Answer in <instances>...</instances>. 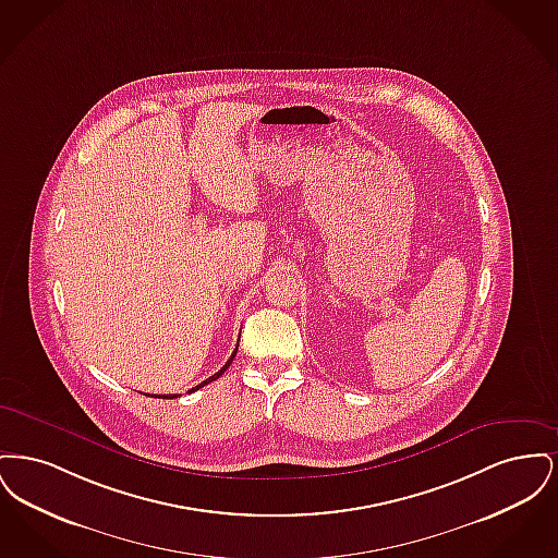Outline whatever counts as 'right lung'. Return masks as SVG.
Listing matches in <instances>:
<instances>
[{
	"label": "right lung",
	"mask_w": 558,
	"mask_h": 558,
	"mask_svg": "<svg viewBox=\"0 0 558 558\" xmlns=\"http://www.w3.org/2000/svg\"><path fill=\"white\" fill-rule=\"evenodd\" d=\"M236 351H239V347H236V349H234V353H232V357H230V360H228V362H226V366H223V368H221V371L215 372V374H213V376H209V378H207V380H203V383H201V385H196V387H194V389H190V391H187V393H194V391H198V389H201V387H205V385H209V383H213V380H215V378H219V376H221V374H223V372H226V371H228V368H230V364H232V360H234V355H236ZM157 398L173 399V398H178V396H157Z\"/></svg>",
	"instance_id": "right-lung-1"
}]
</instances>
